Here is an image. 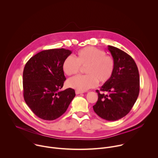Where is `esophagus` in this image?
<instances>
[{"instance_id": "esophagus-1", "label": "esophagus", "mask_w": 158, "mask_h": 158, "mask_svg": "<svg viewBox=\"0 0 158 158\" xmlns=\"http://www.w3.org/2000/svg\"><path fill=\"white\" fill-rule=\"evenodd\" d=\"M81 93H83L82 91H77V90H76V94H81Z\"/></svg>"}]
</instances>
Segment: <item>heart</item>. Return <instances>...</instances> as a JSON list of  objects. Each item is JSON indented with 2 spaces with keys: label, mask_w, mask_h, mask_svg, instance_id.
<instances>
[{
  "label": "heart",
  "mask_w": 158,
  "mask_h": 158,
  "mask_svg": "<svg viewBox=\"0 0 158 158\" xmlns=\"http://www.w3.org/2000/svg\"><path fill=\"white\" fill-rule=\"evenodd\" d=\"M86 75L77 76L67 81L69 87L77 91H85L94 87L98 83H106L112 77L115 69V61L110 56L94 47H86L79 50L75 58L67 57L62 63V69L67 76L79 73L81 67H85Z\"/></svg>",
  "instance_id": "b5f03b06"
}]
</instances>
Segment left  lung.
Listing matches in <instances>:
<instances>
[{"label":"left lung","instance_id":"obj_1","mask_svg":"<svg viewBox=\"0 0 158 158\" xmlns=\"http://www.w3.org/2000/svg\"><path fill=\"white\" fill-rule=\"evenodd\" d=\"M115 61V69L110 79L96 90L98 99L93 109L101 118L110 121L126 116L136 102L139 93V74L137 65L126 52L108 46Z\"/></svg>","mask_w":158,"mask_h":158}]
</instances>
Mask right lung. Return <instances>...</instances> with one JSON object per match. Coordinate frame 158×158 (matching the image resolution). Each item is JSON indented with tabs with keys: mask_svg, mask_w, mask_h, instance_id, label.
I'll use <instances>...</instances> for the list:
<instances>
[{
	"mask_svg": "<svg viewBox=\"0 0 158 158\" xmlns=\"http://www.w3.org/2000/svg\"><path fill=\"white\" fill-rule=\"evenodd\" d=\"M72 52L54 49L32 56L23 71L25 102L39 118L53 121L61 116L76 96L73 89L60 91L65 81L62 63Z\"/></svg>",
	"mask_w": 158,
	"mask_h": 158,
	"instance_id": "obj_1",
	"label": "right lung"
}]
</instances>
